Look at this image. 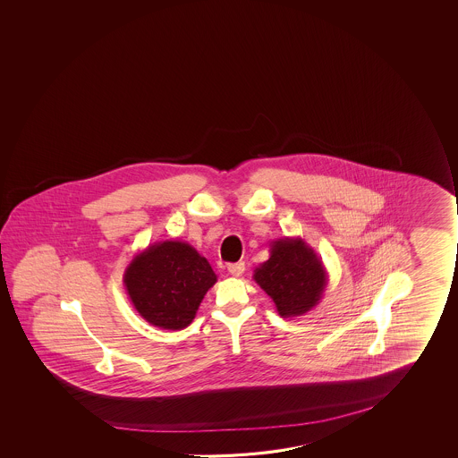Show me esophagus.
<instances>
[{"label": "esophagus", "instance_id": "esophagus-1", "mask_svg": "<svg viewBox=\"0 0 458 458\" xmlns=\"http://www.w3.org/2000/svg\"><path fill=\"white\" fill-rule=\"evenodd\" d=\"M244 270H246L244 262L230 263V265H228V271H230V275H233V276H241V275L244 273Z\"/></svg>", "mask_w": 458, "mask_h": 458}]
</instances>
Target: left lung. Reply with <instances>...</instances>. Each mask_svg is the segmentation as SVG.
I'll list each match as a JSON object with an SVG mask.
<instances>
[{
	"instance_id": "1",
	"label": "left lung",
	"mask_w": 458,
	"mask_h": 458,
	"mask_svg": "<svg viewBox=\"0 0 458 458\" xmlns=\"http://www.w3.org/2000/svg\"><path fill=\"white\" fill-rule=\"evenodd\" d=\"M254 281L275 301L281 318L307 315L323 299L327 271L301 238L271 241L270 259L254 270Z\"/></svg>"
}]
</instances>
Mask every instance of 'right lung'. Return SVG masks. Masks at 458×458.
Masks as SVG:
<instances>
[{
  "label": "right lung",
  "instance_id": "obj_1",
  "mask_svg": "<svg viewBox=\"0 0 458 458\" xmlns=\"http://www.w3.org/2000/svg\"><path fill=\"white\" fill-rule=\"evenodd\" d=\"M124 287L147 323L185 329L204 295L217 283L208 259L185 241H159L134 255L124 271Z\"/></svg>",
  "mask_w": 458,
  "mask_h": 458
}]
</instances>
